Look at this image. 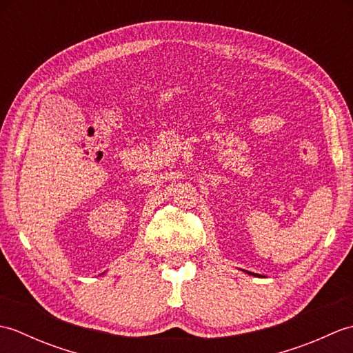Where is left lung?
<instances>
[{
	"instance_id": "obj_1",
	"label": "left lung",
	"mask_w": 353,
	"mask_h": 353,
	"mask_svg": "<svg viewBox=\"0 0 353 353\" xmlns=\"http://www.w3.org/2000/svg\"><path fill=\"white\" fill-rule=\"evenodd\" d=\"M245 273H249V274H253V273H250V272H245ZM253 276H259V274H253Z\"/></svg>"
}]
</instances>
